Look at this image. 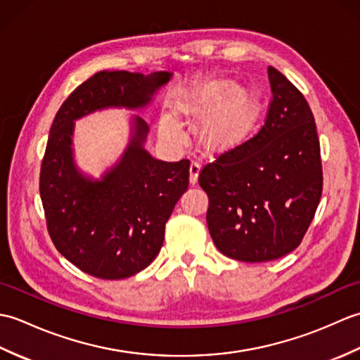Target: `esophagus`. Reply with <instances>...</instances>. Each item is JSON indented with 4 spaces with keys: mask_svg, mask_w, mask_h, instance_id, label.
Listing matches in <instances>:
<instances>
[{
    "mask_svg": "<svg viewBox=\"0 0 360 360\" xmlns=\"http://www.w3.org/2000/svg\"><path fill=\"white\" fill-rule=\"evenodd\" d=\"M200 168H201V164L198 162V160H192V162H190V182H192V184H196L198 182Z\"/></svg>",
    "mask_w": 360,
    "mask_h": 360,
    "instance_id": "obj_1",
    "label": "esophagus"
}]
</instances>
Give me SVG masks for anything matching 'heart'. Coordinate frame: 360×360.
Returning a JSON list of instances; mask_svg holds the SVG:
<instances>
[{
	"label": "heart",
	"mask_w": 360,
	"mask_h": 360,
	"mask_svg": "<svg viewBox=\"0 0 360 360\" xmlns=\"http://www.w3.org/2000/svg\"><path fill=\"white\" fill-rule=\"evenodd\" d=\"M181 110L204 120V137L212 147L229 148L238 142L254 122L258 103L246 91L232 85L212 86L181 105ZM162 131L170 139H179L181 133L172 122H165Z\"/></svg>",
	"instance_id": "1"
}]
</instances>
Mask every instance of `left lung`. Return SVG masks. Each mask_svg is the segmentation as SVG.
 <instances>
[{
  "instance_id": "obj_1",
  "label": "left lung",
  "mask_w": 360,
  "mask_h": 360,
  "mask_svg": "<svg viewBox=\"0 0 360 360\" xmlns=\"http://www.w3.org/2000/svg\"><path fill=\"white\" fill-rule=\"evenodd\" d=\"M272 97L264 124L204 164L207 227L221 254L246 263L277 259L300 246L323 188L314 116L285 75L267 68Z\"/></svg>"
}]
</instances>
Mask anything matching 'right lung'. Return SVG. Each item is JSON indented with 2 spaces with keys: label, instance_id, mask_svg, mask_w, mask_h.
Instances as JSON below:
<instances>
[{
  "label": "right lung",
  "instance_id": "obj_1",
  "mask_svg": "<svg viewBox=\"0 0 360 360\" xmlns=\"http://www.w3.org/2000/svg\"><path fill=\"white\" fill-rule=\"evenodd\" d=\"M168 79L164 71H101L72 91L52 122L40 170L46 227L60 254L93 277H131L156 258L165 223L188 188L190 160L153 159L142 148L148 127L136 119L120 164L102 181L86 179L72 162V120L105 106L147 105Z\"/></svg>",
  "mask_w": 360,
  "mask_h": 360
}]
</instances>
